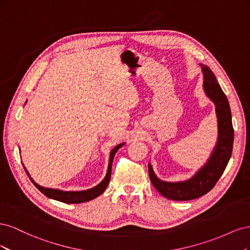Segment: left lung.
<instances>
[{
	"label": "left lung",
	"instance_id": "obj_1",
	"mask_svg": "<svg viewBox=\"0 0 250 250\" xmlns=\"http://www.w3.org/2000/svg\"><path fill=\"white\" fill-rule=\"evenodd\" d=\"M200 66L203 74L204 94L215 104L218 122L217 143L207 163L187 180L164 181L155 175L152 166L148 164L151 183L158 193L171 200H192L209 192L221 177L232 152L233 128L229 100L209 67L202 63Z\"/></svg>",
	"mask_w": 250,
	"mask_h": 250
}]
</instances>
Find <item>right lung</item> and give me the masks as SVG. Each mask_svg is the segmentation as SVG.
Segmentation results:
<instances>
[{
    "instance_id": "right-lung-1",
    "label": "right lung",
    "mask_w": 250,
    "mask_h": 250,
    "mask_svg": "<svg viewBox=\"0 0 250 250\" xmlns=\"http://www.w3.org/2000/svg\"><path fill=\"white\" fill-rule=\"evenodd\" d=\"M27 103V101H26ZM123 145H125V143H120L118 145L113 148L110 151L109 154V161H108V168H107V172L106 175L103 178V180L101 181L100 184H98L96 187L92 188H87V190H83V191H62L59 190V188H44L42 187L40 185H37L35 181L32 179V177L30 176V174L28 172V170L25 168L29 178L31 179V181L33 183V185L39 188V190L43 194L46 195L48 198L54 199L60 202H64V203H82V202H86L89 200H93L98 196H100L104 191L105 188H107L108 183L110 180V175H111V165H112V161L113 157H115V154L117 153V151L122 147ZM24 166V165H22Z\"/></svg>"
}]
</instances>
